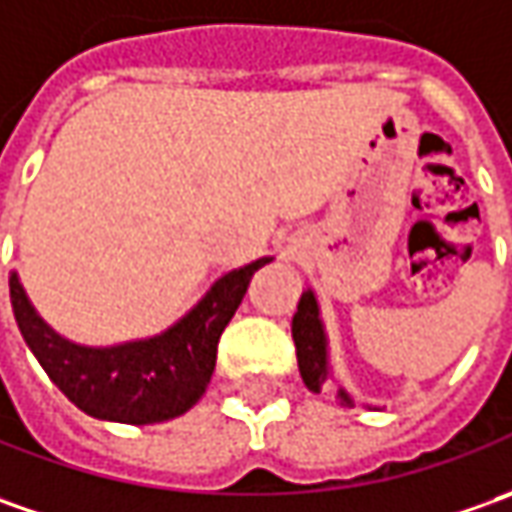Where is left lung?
I'll return each mask as SVG.
<instances>
[{
	"label": "left lung",
	"mask_w": 512,
	"mask_h": 512,
	"mask_svg": "<svg viewBox=\"0 0 512 512\" xmlns=\"http://www.w3.org/2000/svg\"><path fill=\"white\" fill-rule=\"evenodd\" d=\"M291 337L297 348V365H300V377L306 382V388L320 394L328 382V360H326V334L320 323V311L314 294L306 291L297 303L294 320H291ZM343 405H351V399L340 394Z\"/></svg>",
	"instance_id": "8db88e82"
}]
</instances>
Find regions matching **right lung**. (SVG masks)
Wrapping results in <instances>:
<instances>
[{"label": "right lung", "mask_w": 512, "mask_h": 512, "mask_svg": "<svg viewBox=\"0 0 512 512\" xmlns=\"http://www.w3.org/2000/svg\"><path fill=\"white\" fill-rule=\"evenodd\" d=\"M269 260L260 257L223 274L167 334L115 348H81L53 334L27 303L16 274H10V306L25 343L64 397L96 419L150 425L186 414L203 397L223 328L238 311L252 274Z\"/></svg>", "instance_id": "1"}]
</instances>
